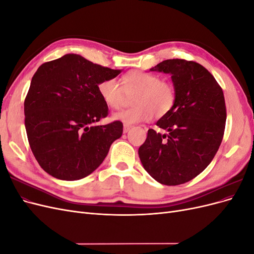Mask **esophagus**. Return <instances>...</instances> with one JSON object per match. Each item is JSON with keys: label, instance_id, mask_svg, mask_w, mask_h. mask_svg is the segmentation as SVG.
Masks as SVG:
<instances>
[{"label": "esophagus", "instance_id": "obj_1", "mask_svg": "<svg viewBox=\"0 0 254 254\" xmlns=\"http://www.w3.org/2000/svg\"><path fill=\"white\" fill-rule=\"evenodd\" d=\"M132 128V126L131 125H129V124H124V128H123V131H124V133H127L130 129Z\"/></svg>", "mask_w": 254, "mask_h": 254}]
</instances>
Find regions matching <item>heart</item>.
Here are the masks:
<instances>
[{
  "label": "heart",
  "instance_id": "b5f03b06",
  "mask_svg": "<svg viewBox=\"0 0 254 254\" xmlns=\"http://www.w3.org/2000/svg\"><path fill=\"white\" fill-rule=\"evenodd\" d=\"M122 87L115 78H106L98 83L97 91L104 104L111 109H120L127 95H132L129 109L122 110L113 115L114 120L125 124L149 121L162 118L170 112L176 102L174 84L165 79H160L156 74L139 70L129 71L122 76Z\"/></svg>",
  "mask_w": 254,
  "mask_h": 254
}]
</instances>
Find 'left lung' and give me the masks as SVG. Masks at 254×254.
I'll return each instance as SVG.
<instances>
[{
    "mask_svg": "<svg viewBox=\"0 0 254 254\" xmlns=\"http://www.w3.org/2000/svg\"><path fill=\"white\" fill-rule=\"evenodd\" d=\"M150 71L172 75L176 102L157 122L168 134L149 129L139 157L153 179L179 186L202 173L216 155L226 127L224 92L204 66L191 60L167 59Z\"/></svg>",
    "mask_w": 254,
    "mask_h": 254,
    "instance_id": "8db88e82",
    "label": "left lung"
}]
</instances>
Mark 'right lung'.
I'll list each match as a JSON object with an SVG mask.
<instances>
[{
    "label": "right lung",
    "instance_id": "add662e5",
    "mask_svg": "<svg viewBox=\"0 0 254 254\" xmlns=\"http://www.w3.org/2000/svg\"><path fill=\"white\" fill-rule=\"evenodd\" d=\"M120 73L76 54L39 66L24 101V122L30 149L43 171L73 181L102 164L122 136L123 123L95 125L109 112L97 86Z\"/></svg>",
    "mask_w": 254,
    "mask_h": 254
}]
</instances>
